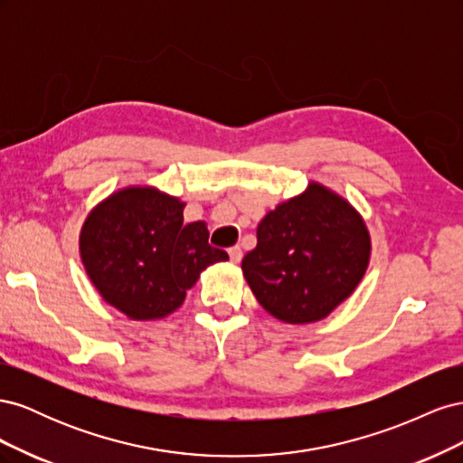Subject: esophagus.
<instances>
[{"instance_id":"obj_1","label":"esophagus","mask_w":463,"mask_h":463,"mask_svg":"<svg viewBox=\"0 0 463 463\" xmlns=\"http://www.w3.org/2000/svg\"><path fill=\"white\" fill-rule=\"evenodd\" d=\"M228 253H230V260H232V262H240V260L243 259L241 247H232V249L228 250Z\"/></svg>"}]
</instances>
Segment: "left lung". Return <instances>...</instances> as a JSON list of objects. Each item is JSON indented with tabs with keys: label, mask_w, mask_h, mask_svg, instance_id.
<instances>
[{
	"label": "left lung",
	"mask_w": 463,
	"mask_h": 463,
	"mask_svg": "<svg viewBox=\"0 0 463 463\" xmlns=\"http://www.w3.org/2000/svg\"><path fill=\"white\" fill-rule=\"evenodd\" d=\"M371 259V235L340 194L309 184L266 214L241 269L264 311L289 325L326 318L352 296Z\"/></svg>",
	"instance_id": "obj_1"
}]
</instances>
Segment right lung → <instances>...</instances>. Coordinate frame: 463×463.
I'll return each mask as SVG.
<instances>
[{
    "label": "right lung",
    "instance_id": "add662e5",
    "mask_svg": "<svg viewBox=\"0 0 463 463\" xmlns=\"http://www.w3.org/2000/svg\"><path fill=\"white\" fill-rule=\"evenodd\" d=\"M184 208L156 187H125L82 223L79 250L90 282L131 320L172 315L206 266L228 260L208 245L204 222L184 223Z\"/></svg>",
    "mask_w": 463,
    "mask_h": 463
}]
</instances>
